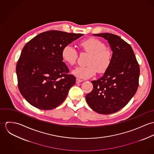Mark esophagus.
<instances>
[{"instance_id": "obj_1", "label": "esophagus", "mask_w": 154, "mask_h": 154, "mask_svg": "<svg viewBox=\"0 0 154 154\" xmlns=\"http://www.w3.org/2000/svg\"><path fill=\"white\" fill-rule=\"evenodd\" d=\"M82 81H83L82 80H81V79H76V84L81 83V82H82Z\"/></svg>"}]
</instances>
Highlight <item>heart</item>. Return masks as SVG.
I'll return each mask as SVG.
<instances>
[{
    "mask_svg": "<svg viewBox=\"0 0 154 154\" xmlns=\"http://www.w3.org/2000/svg\"><path fill=\"white\" fill-rule=\"evenodd\" d=\"M81 49L89 54L88 66H79L72 71V74L79 79H89L96 73H104L112 60V52L99 39L90 38L80 43ZM77 51L71 45L65 46L62 50V58L68 65H74L78 59Z\"/></svg>",
    "mask_w": 154,
    "mask_h": 154,
    "instance_id": "b5f03b06",
    "label": "heart"
}]
</instances>
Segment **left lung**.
Wrapping results in <instances>:
<instances>
[{"label":"left lung","instance_id":"left-lung-1","mask_svg":"<svg viewBox=\"0 0 154 154\" xmlns=\"http://www.w3.org/2000/svg\"><path fill=\"white\" fill-rule=\"evenodd\" d=\"M93 35L108 41L112 60L104 75L91 82L93 89L86 95V101L95 112L110 114L126 106L135 94L140 69L132 47L120 37L110 33Z\"/></svg>","mask_w":154,"mask_h":154}]
</instances>
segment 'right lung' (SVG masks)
<instances>
[{
  "label": "right lung",
  "instance_id": "obj_1",
  "mask_svg": "<svg viewBox=\"0 0 154 154\" xmlns=\"http://www.w3.org/2000/svg\"><path fill=\"white\" fill-rule=\"evenodd\" d=\"M82 35L52 30L39 34L25 45L16 72L19 90L31 105L51 110L66 99L76 78L68 74L62 50Z\"/></svg>",
  "mask_w": 154,
  "mask_h": 154
}]
</instances>
